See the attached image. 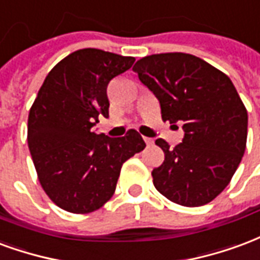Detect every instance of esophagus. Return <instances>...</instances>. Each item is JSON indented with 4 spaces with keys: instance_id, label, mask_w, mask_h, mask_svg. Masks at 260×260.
<instances>
[{
    "instance_id": "1",
    "label": "esophagus",
    "mask_w": 260,
    "mask_h": 260,
    "mask_svg": "<svg viewBox=\"0 0 260 260\" xmlns=\"http://www.w3.org/2000/svg\"><path fill=\"white\" fill-rule=\"evenodd\" d=\"M144 141H145V144H147V145H152V144H153V140H152V138L144 137Z\"/></svg>"
}]
</instances>
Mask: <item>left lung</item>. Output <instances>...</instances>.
I'll return each mask as SVG.
<instances>
[{
	"label": "left lung",
	"mask_w": 260,
	"mask_h": 260,
	"mask_svg": "<svg viewBox=\"0 0 260 260\" xmlns=\"http://www.w3.org/2000/svg\"><path fill=\"white\" fill-rule=\"evenodd\" d=\"M133 70L160 104L164 122L183 123V143L162 138L164 164L152 170L155 188L183 206L213 201L236 173L247 147L248 113L230 77L198 56L168 52L144 56Z\"/></svg>",
	"instance_id": "1"
}]
</instances>
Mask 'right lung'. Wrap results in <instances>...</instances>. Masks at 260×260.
<instances>
[{
  "instance_id": "right-lung-1",
  "label": "right lung",
  "mask_w": 260,
  "mask_h": 260,
  "mask_svg": "<svg viewBox=\"0 0 260 260\" xmlns=\"http://www.w3.org/2000/svg\"><path fill=\"white\" fill-rule=\"evenodd\" d=\"M133 56L84 48L58 62L30 108L27 144L39 181L60 209L91 213L116 188L122 165L145 148L137 130L123 137L95 134L108 117L109 81L128 70Z\"/></svg>"
}]
</instances>
